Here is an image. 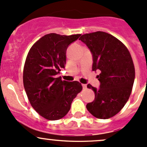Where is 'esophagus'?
Returning a JSON list of instances; mask_svg holds the SVG:
<instances>
[{
	"label": "esophagus",
	"instance_id": "esophagus-1",
	"mask_svg": "<svg viewBox=\"0 0 147 147\" xmlns=\"http://www.w3.org/2000/svg\"><path fill=\"white\" fill-rule=\"evenodd\" d=\"M82 86H83V88L84 89L87 88V86H86V84H82Z\"/></svg>",
	"mask_w": 147,
	"mask_h": 147
}]
</instances>
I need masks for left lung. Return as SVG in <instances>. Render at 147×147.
<instances>
[{"mask_svg": "<svg viewBox=\"0 0 147 147\" xmlns=\"http://www.w3.org/2000/svg\"><path fill=\"white\" fill-rule=\"evenodd\" d=\"M79 40L93 54L92 70L100 71L97 76L100 88L87 86L94 91L95 100L86 108L97 118H110L123 108L132 90L135 69L131 54L121 41L105 32L83 34Z\"/></svg>", "mask_w": 147, "mask_h": 147, "instance_id": "obj_1", "label": "left lung"}]
</instances>
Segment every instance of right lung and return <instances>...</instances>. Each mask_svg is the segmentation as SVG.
Returning <instances> with one entry per match:
<instances>
[{
    "instance_id": "obj_1",
    "label": "right lung",
    "mask_w": 147,
    "mask_h": 147,
    "mask_svg": "<svg viewBox=\"0 0 147 147\" xmlns=\"http://www.w3.org/2000/svg\"><path fill=\"white\" fill-rule=\"evenodd\" d=\"M80 34H45L32 46L23 69V85L32 107L44 118L57 120L64 117L82 86L57 78L66 64L67 47Z\"/></svg>"
}]
</instances>
